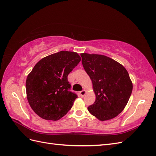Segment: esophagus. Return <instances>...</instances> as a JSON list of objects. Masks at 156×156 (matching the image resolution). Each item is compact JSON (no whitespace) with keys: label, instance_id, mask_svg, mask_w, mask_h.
<instances>
[{"label":"esophagus","instance_id":"obj_1","mask_svg":"<svg viewBox=\"0 0 156 156\" xmlns=\"http://www.w3.org/2000/svg\"><path fill=\"white\" fill-rule=\"evenodd\" d=\"M87 93V91L85 90H83L80 92V95H81L82 97H83L84 95H85Z\"/></svg>","mask_w":156,"mask_h":156}]
</instances>
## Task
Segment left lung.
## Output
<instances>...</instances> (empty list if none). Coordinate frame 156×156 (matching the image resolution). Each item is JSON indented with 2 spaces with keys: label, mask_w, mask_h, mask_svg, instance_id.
<instances>
[{
  "label": "left lung",
  "mask_w": 156,
  "mask_h": 156,
  "mask_svg": "<svg viewBox=\"0 0 156 156\" xmlns=\"http://www.w3.org/2000/svg\"><path fill=\"white\" fill-rule=\"evenodd\" d=\"M84 69L90 78L96 94L94 104L88 107L99 120L114 119L124 109L133 84L126 69L108 56L81 53Z\"/></svg>",
  "instance_id": "1"
}]
</instances>
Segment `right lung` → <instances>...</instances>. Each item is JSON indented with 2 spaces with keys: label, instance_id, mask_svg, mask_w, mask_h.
<instances>
[{
  "label": "right lung",
  "instance_id": "right-lung-1",
  "mask_svg": "<svg viewBox=\"0 0 156 156\" xmlns=\"http://www.w3.org/2000/svg\"><path fill=\"white\" fill-rule=\"evenodd\" d=\"M81 58L75 52L61 51L41 59L26 80L28 101L41 119L58 120L77 98L70 92L68 75Z\"/></svg>",
  "mask_w": 156,
  "mask_h": 156
}]
</instances>
